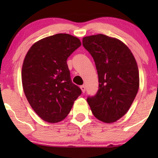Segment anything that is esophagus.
<instances>
[{
    "label": "esophagus",
    "mask_w": 158,
    "mask_h": 158,
    "mask_svg": "<svg viewBox=\"0 0 158 158\" xmlns=\"http://www.w3.org/2000/svg\"><path fill=\"white\" fill-rule=\"evenodd\" d=\"M81 90H82V92L85 93V85H81Z\"/></svg>",
    "instance_id": "1"
}]
</instances>
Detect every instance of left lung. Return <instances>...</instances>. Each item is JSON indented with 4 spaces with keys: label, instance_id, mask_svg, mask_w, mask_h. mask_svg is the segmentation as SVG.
Wrapping results in <instances>:
<instances>
[{
    "label": "left lung",
    "instance_id": "8db88e82",
    "mask_svg": "<svg viewBox=\"0 0 158 158\" xmlns=\"http://www.w3.org/2000/svg\"><path fill=\"white\" fill-rule=\"evenodd\" d=\"M83 45L96 64L98 90L87 102L96 118L114 122L125 115L139 85L135 58L126 44L116 38L96 34L83 38Z\"/></svg>",
    "mask_w": 158,
    "mask_h": 158
}]
</instances>
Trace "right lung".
I'll use <instances>...</instances> for the list:
<instances>
[{"instance_id": "add662e5", "label": "right lung", "mask_w": 158, "mask_h": 158, "mask_svg": "<svg viewBox=\"0 0 158 158\" xmlns=\"http://www.w3.org/2000/svg\"><path fill=\"white\" fill-rule=\"evenodd\" d=\"M81 45L68 34L47 36L32 45L23 60L21 80L25 96L45 122L63 120L81 94L73 83L67 60Z\"/></svg>"}]
</instances>
